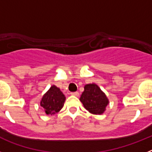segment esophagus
I'll list each match as a JSON object with an SVG mask.
<instances>
[{
    "label": "esophagus",
    "instance_id": "obj_1",
    "mask_svg": "<svg viewBox=\"0 0 152 152\" xmlns=\"http://www.w3.org/2000/svg\"><path fill=\"white\" fill-rule=\"evenodd\" d=\"M71 94L72 95H74V96H79V93L78 92H72L71 93Z\"/></svg>",
    "mask_w": 152,
    "mask_h": 152
}]
</instances>
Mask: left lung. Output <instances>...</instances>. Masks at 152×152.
<instances>
[{
    "label": "left lung",
    "mask_w": 152,
    "mask_h": 152,
    "mask_svg": "<svg viewBox=\"0 0 152 152\" xmlns=\"http://www.w3.org/2000/svg\"><path fill=\"white\" fill-rule=\"evenodd\" d=\"M80 100L87 110L96 115L103 113L109 103L108 98L96 84H88L84 86V91Z\"/></svg>",
    "instance_id": "1"
}]
</instances>
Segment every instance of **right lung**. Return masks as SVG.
Returning a JSON list of instances; mask_svg holds the SVG:
<instances>
[{
	"label": "right lung",
	"instance_id": "add662e5",
	"mask_svg": "<svg viewBox=\"0 0 152 152\" xmlns=\"http://www.w3.org/2000/svg\"><path fill=\"white\" fill-rule=\"evenodd\" d=\"M65 96L56 86L52 85L42 98L40 106L47 115H54L59 112L64 106Z\"/></svg>",
	"mask_w": 152,
	"mask_h": 152
}]
</instances>
